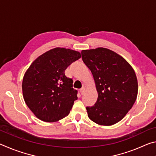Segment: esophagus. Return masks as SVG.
Returning <instances> with one entry per match:
<instances>
[{
  "label": "esophagus",
  "instance_id": "esophagus-1",
  "mask_svg": "<svg viewBox=\"0 0 156 156\" xmlns=\"http://www.w3.org/2000/svg\"><path fill=\"white\" fill-rule=\"evenodd\" d=\"M84 91H85V88H84V87H82L80 89V94L83 95L84 93Z\"/></svg>",
  "mask_w": 156,
  "mask_h": 156
}]
</instances>
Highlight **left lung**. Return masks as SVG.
I'll list each match as a JSON object with an SVG mask.
<instances>
[{
  "instance_id": "left-lung-1",
  "label": "left lung",
  "mask_w": 156,
  "mask_h": 156,
  "mask_svg": "<svg viewBox=\"0 0 156 156\" xmlns=\"http://www.w3.org/2000/svg\"><path fill=\"white\" fill-rule=\"evenodd\" d=\"M81 55L98 94L96 104L86 108L88 117L98 125H114L135 103L138 90L136 73L124 58L109 49L83 50Z\"/></svg>"
}]
</instances>
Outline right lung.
Wrapping results in <instances>:
<instances>
[{"label":"right lung","mask_w":156,"mask_h":156,"mask_svg":"<svg viewBox=\"0 0 156 156\" xmlns=\"http://www.w3.org/2000/svg\"><path fill=\"white\" fill-rule=\"evenodd\" d=\"M80 53L56 47L38 56L26 71L22 89L25 102L38 119L56 122L68 115L78 99L72 79L65 71Z\"/></svg>","instance_id":"add662e5"}]
</instances>
